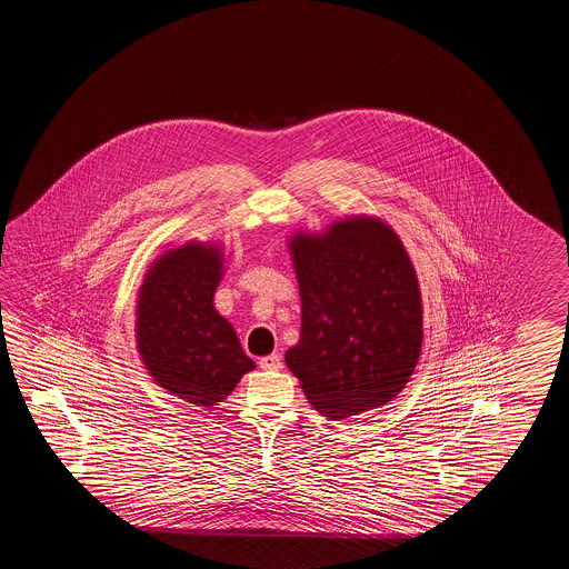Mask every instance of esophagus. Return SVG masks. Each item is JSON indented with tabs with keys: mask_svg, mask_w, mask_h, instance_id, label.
Returning <instances> with one entry per match:
<instances>
[{
	"mask_svg": "<svg viewBox=\"0 0 569 569\" xmlns=\"http://www.w3.org/2000/svg\"><path fill=\"white\" fill-rule=\"evenodd\" d=\"M258 366H260L262 370H280V368H282V360H280L279 353H270V356L260 358Z\"/></svg>",
	"mask_w": 569,
	"mask_h": 569,
	"instance_id": "obj_1",
	"label": "esophagus"
}]
</instances>
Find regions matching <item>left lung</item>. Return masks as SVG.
Here are the masks:
<instances>
[{"label":"left lung","mask_w":569,"mask_h":569,"mask_svg":"<svg viewBox=\"0 0 569 569\" xmlns=\"http://www.w3.org/2000/svg\"><path fill=\"white\" fill-rule=\"evenodd\" d=\"M301 339L284 356L317 411L329 419L387 405L419 360L421 292L397 233L378 219L297 236Z\"/></svg>","instance_id":"8db88e82"}]
</instances>
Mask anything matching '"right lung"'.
<instances>
[{"instance_id":"obj_1","label":"right lung","mask_w":569,"mask_h":569,"mask_svg":"<svg viewBox=\"0 0 569 569\" xmlns=\"http://www.w3.org/2000/svg\"><path fill=\"white\" fill-rule=\"evenodd\" d=\"M219 279L218 250L187 243L154 262L138 301V350L148 372L179 399L206 409L254 370L233 327L213 307Z\"/></svg>"}]
</instances>
